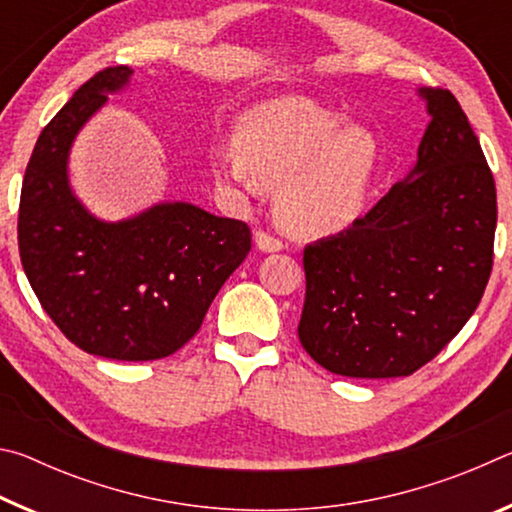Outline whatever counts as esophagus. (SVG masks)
Wrapping results in <instances>:
<instances>
[{"mask_svg": "<svg viewBox=\"0 0 512 512\" xmlns=\"http://www.w3.org/2000/svg\"><path fill=\"white\" fill-rule=\"evenodd\" d=\"M255 244L259 250H264V253H277V250H282L284 244L277 237L268 235L264 230H257L255 232Z\"/></svg>", "mask_w": 512, "mask_h": 512, "instance_id": "1", "label": "esophagus"}]
</instances>
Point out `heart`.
<instances>
[{"instance_id": "obj_1", "label": "heart", "mask_w": 512, "mask_h": 512, "mask_svg": "<svg viewBox=\"0 0 512 512\" xmlns=\"http://www.w3.org/2000/svg\"><path fill=\"white\" fill-rule=\"evenodd\" d=\"M237 146L214 153L216 180L257 194L277 185L275 207L291 232L320 237L341 232L361 214L377 169L368 131L309 99H282L250 110Z\"/></svg>"}]
</instances>
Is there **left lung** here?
Returning <instances> with one entry per match:
<instances>
[{
    "label": "left lung",
    "mask_w": 512,
    "mask_h": 512,
    "mask_svg": "<svg viewBox=\"0 0 512 512\" xmlns=\"http://www.w3.org/2000/svg\"><path fill=\"white\" fill-rule=\"evenodd\" d=\"M420 94L431 121L413 171L302 257L298 336L334 375H413L461 332L490 280L495 178L454 94Z\"/></svg>",
    "instance_id": "left-lung-1"
}]
</instances>
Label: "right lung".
Returning a JSON list of instances; mask_svg holds the SVG:
<instances>
[{
  "mask_svg": "<svg viewBox=\"0 0 512 512\" xmlns=\"http://www.w3.org/2000/svg\"><path fill=\"white\" fill-rule=\"evenodd\" d=\"M131 74L126 65L101 69L42 128L24 173L17 246L42 309L76 348L155 361L201 329L248 255L250 228L192 203H160L106 223L74 196L67 180L74 137Z\"/></svg>",
  "mask_w": 512,
  "mask_h": 512,
  "instance_id": "add662e5",
  "label": "right lung"
}]
</instances>
